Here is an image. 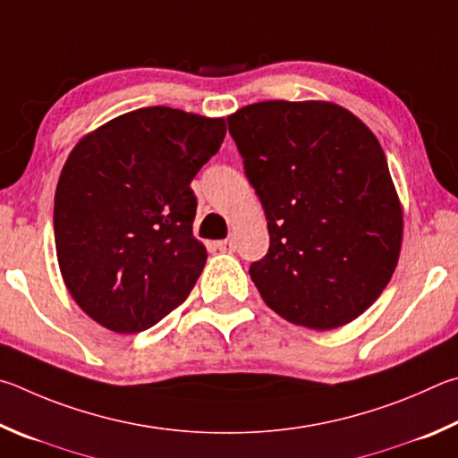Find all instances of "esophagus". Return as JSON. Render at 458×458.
<instances>
[{"label": "esophagus", "instance_id": "esophagus-1", "mask_svg": "<svg viewBox=\"0 0 458 458\" xmlns=\"http://www.w3.org/2000/svg\"><path fill=\"white\" fill-rule=\"evenodd\" d=\"M216 250H219V251H231V250H233V243L227 242V239H225V242H216Z\"/></svg>", "mask_w": 458, "mask_h": 458}]
</instances>
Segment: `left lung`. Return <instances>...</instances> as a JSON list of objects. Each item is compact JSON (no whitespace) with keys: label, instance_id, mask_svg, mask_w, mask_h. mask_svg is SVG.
Returning a JSON list of instances; mask_svg holds the SVG:
<instances>
[{"label":"left lung","instance_id":"left-lung-1","mask_svg":"<svg viewBox=\"0 0 458 458\" xmlns=\"http://www.w3.org/2000/svg\"><path fill=\"white\" fill-rule=\"evenodd\" d=\"M266 211L269 251L250 267L287 322L334 330L372 306L403 247V205L378 139L326 100H267L227 116Z\"/></svg>","mask_w":458,"mask_h":458}]
</instances>
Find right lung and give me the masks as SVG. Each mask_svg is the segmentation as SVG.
I'll list each match as a JSON object with an SVG mask.
<instances>
[{"mask_svg":"<svg viewBox=\"0 0 458 458\" xmlns=\"http://www.w3.org/2000/svg\"><path fill=\"white\" fill-rule=\"evenodd\" d=\"M225 132V118L148 106L72 148L54 199L55 255L70 295L94 322L136 334L189 298L207 261L192 237L191 181Z\"/></svg>","mask_w":458,"mask_h":458,"instance_id":"right-lung-1","label":"right lung"}]
</instances>
